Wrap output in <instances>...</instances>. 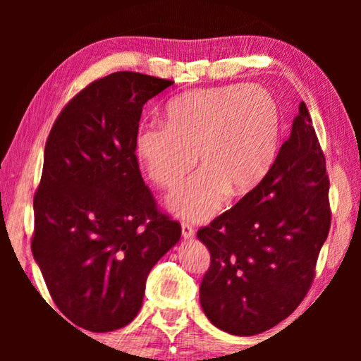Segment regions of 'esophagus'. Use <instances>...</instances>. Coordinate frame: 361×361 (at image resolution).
<instances>
[{"label":"esophagus","instance_id":"obj_1","mask_svg":"<svg viewBox=\"0 0 361 361\" xmlns=\"http://www.w3.org/2000/svg\"><path fill=\"white\" fill-rule=\"evenodd\" d=\"M181 234H183V237H185V239H192L195 232H194L191 224L186 223V221H183L181 223Z\"/></svg>","mask_w":361,"mask_h":361}]
</instances>
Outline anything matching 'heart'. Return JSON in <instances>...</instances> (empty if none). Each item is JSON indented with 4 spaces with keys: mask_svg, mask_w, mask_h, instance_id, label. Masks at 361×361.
<instances>
[{
    "mask_svg": "<svg viewBox=\"0 0 361 361\" xmlns=\"http://www.w3.org/2000/svg\"><path fill=\"white\" fill-rule=\"evenodd\" d=\"M164 118L166 127L137 132L135 156L146 176L164 189L178 186L195 161L202 166L169 197V210L176 216L210 218L226 194L250 192L276 161L280 111L258 85L224 84L186 92L169 102Z\"/></svg>",
    "mask_w": 361,
    "mask_h": 361,
    "instance_id": "obj_1",
    "label": "heart"
}]
</instances>
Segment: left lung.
<instances>
[{
    "mask_svg": "<svg viewBox=\"0 0 361 361\" xmlns=\"http://www.w3.org/2000/svg\"><path fill=\"white\" fill-rule=\"evenodd\" d=\"M326 162L305 103L258 186L197 231L210 252L200 305L235 336L267 331L307 295L331 210Z\"/></svg>",
    "mask_w": 361,
    "mask_h": 361,
    "instance_id": "1",
    "label": "left lung"
}]
</instances>
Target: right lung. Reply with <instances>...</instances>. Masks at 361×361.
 <instances>
[{
  "label": "right lung",
  "mask_w": 361,
  "mask_h": 361,
  "mask_svg": "<svg viewBox=\"0 0 361 361\" xmlns=\"http://www.w3.org/2000/svg\"><path fill=\"white\" fill-rule=\"evenodd\" d=\"M172 84L135 71L97 79L66 103L47 137L32 252L60 312L87 331L135 319L149 271L181 237L135 156L143 105Z\"/></svg>",
  "instance_id": "right-lung-1"
}]
</instances>
